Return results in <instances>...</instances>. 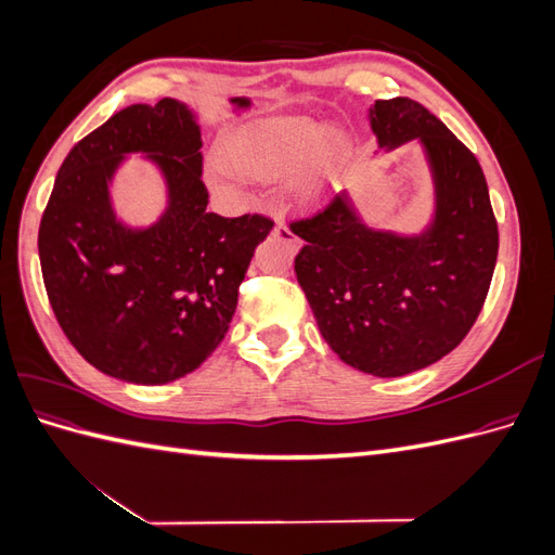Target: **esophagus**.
I'll use <instances>...</instances> for the list:
<instances>
[{"instance_id":"34e87169","label":"esophagus","mask_w":555,"mask_h":555,"mask_svg":"<svg viewBox=\"0 0 555 555\" xmlns=\"http://www.w3.org/2000/svg\"><path fill=\"white\" fill-rule=\"evenodd\" d=\"M273 236H278V238H282V241H287L292 247H296V245H298V238H296L294 233L289 231V227L280 220V217H275V224H273Z\"/></svg>"}]
</instances>
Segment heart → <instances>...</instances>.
Returning <instances> with one entry per match:
<instances>
[{
  "mask_svg": "<svg viewBox=\"0 0 555 555\" xmlns=\"http://www.w3.org/2000/svg\"><path fill=\"white\" fill-rule=\"evenodd\" d=\"M317 139V127L300 120H273V122H257L224 141L220 147V162L224 169L241 178L273 182L294 173L300 162L306 159L308 150ZM340 155L338 139H324L317 150V166L331 164ZM317 169L310 166L296 178V190L300 194H310L314 188ZM215 188L231 190L233 180L224 171L212 173Z\"/></svg>",
  "mask_w": 555,
  "mask_h": 555,
  "instance_id": "obj_1",
  "label": "heart"
}]
</instances>
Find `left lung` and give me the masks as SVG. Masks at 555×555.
Instances as JSON below:
<instances>
[{"label":"left lung","instance_id":"left-lung-1","mask_svg":"<svg viewBox=\"0 0 555 555\" xmlns=\"http://www.w3.org/2000/svg\"><path fill=\"white\" fill-rule=\"evenodd\" d=\"M379 145L422 141L435 178V220L424 236L367 229L335 194L289 229L300 289L328 347L347 365L400 377L440 361L475 326L498 259V222L477 157L410 96L371 111Z\"/></svg>","mask_w":555,"mask_h":555}]
</instances>
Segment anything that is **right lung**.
Instances as JSON below:
<instances>
[{
	"instance_id": "1",
	"label": "right lung",
	"mask_w": 555,
	"mask_h": 555,
	"mask_svg": "<svg viewBox=\"0 0 555 555\" xmlns=\"http://www.w3.org/2000/svg\"><path fill=\"white\" fill-rule=\"evenodd\" d=\"M127 152H147L170 182V208L141 232L117 223L107 198ZM201 173V133L176 99L122 108L62 162L39 227L41 273L64 335L96 371L166 384L196 371L227 335L273 220L208 212Z\"/></svg>"
}]
</instances>
